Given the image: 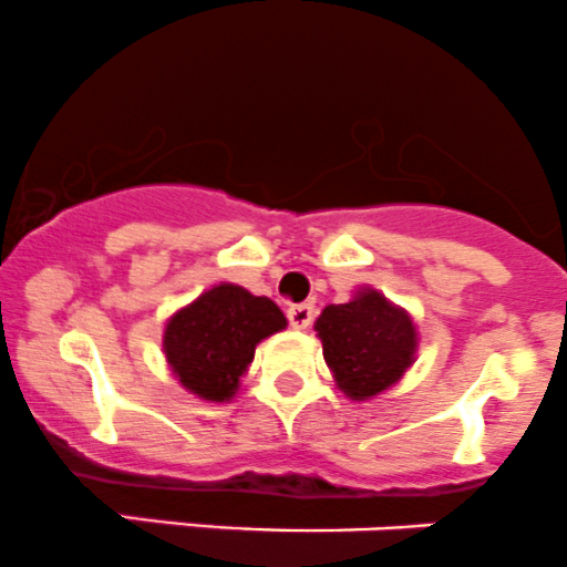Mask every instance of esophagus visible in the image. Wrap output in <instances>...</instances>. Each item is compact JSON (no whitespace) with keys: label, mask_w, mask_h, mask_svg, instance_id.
Masks as SVG:
<instances>
[{"label":"esophagus","mask_w":567,"mask_h":567,"mask_svg":"<svg viewBox=\"0 0 567 567\" xmlns=\"http://www.w3.org/2000/svg\"><path fill=\"white\" fill-rule=\"evenodd\" d=\"M313 306L311 302H302V306H291L289 311H286V317H289V324L295 327V330H306L308 324L313 322Z\"/></svg>","instance_id":"esophagus-1"}]
</instances>
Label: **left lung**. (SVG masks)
<instances>
[{"instance_id": "left-lung-1", "label": "left lung", "mask_w": 567, "mask_h": 567, "mask_svg": "<svg viewBox=\"0 0 567 567\" xmlns=\"http://www.w3.org/2000/svg\"><path fill=\"white\" fill-rule=\"evenodd\" d=\"M338 390L369 401L393 388L414 363L417 327L404 308L377 289H360L341 306H327L313 324Z\"/></svg>"}]
</instances>
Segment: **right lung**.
Masks as SVG:
<instances>
[{
    "label": "right lung",
    "mask_w": 567,
    "mask_h": 567,
    "mask_svg": "<svg viewBox=\"0 0 567 567\" xmlns=\"http://www.w3.org/2000/svg\"><path fill=\"white\" fill-rule=\"evenodd\" d=\"M284 327V311L270 297H256L235 284H218L168 319L163 352L185 390L224 404L235 399L256 343Z\"/></svg>",
    "instance_id": "1"
}]
</instances>
